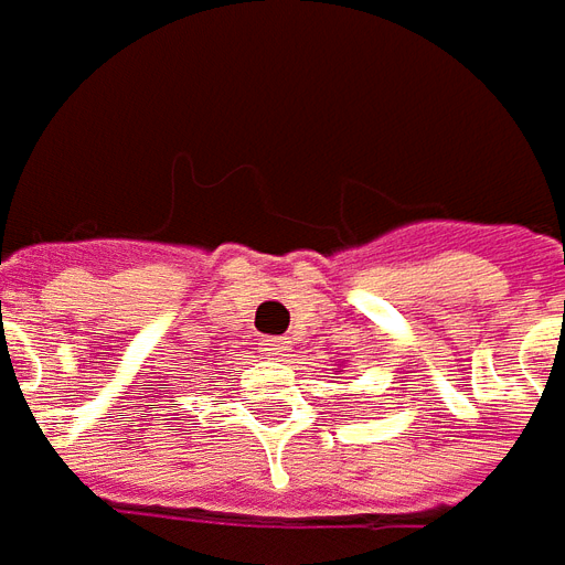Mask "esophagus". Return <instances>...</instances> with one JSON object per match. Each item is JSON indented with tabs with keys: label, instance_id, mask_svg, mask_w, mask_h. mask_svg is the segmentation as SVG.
I'll return each instance as SVG.
<instances>
[{
	"label": "esophagus",
	"instance_id": "esophagus-1",
	"mask_svg": "<svg viewBox=\"0 0 565 565\" xmlns=\"http://www.w3.org/2000/svg\"><path fill=\"white\" fill-rule=\"evenodd\" d=\"M286 350H289V340L286 338H267L262 343V353L274 355V359H282V355H286Z\"/></svg>",
	"mask_w": 565,
	"mask_h": 565
}]
</instances>
